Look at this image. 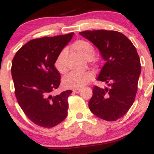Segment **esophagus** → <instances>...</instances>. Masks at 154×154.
Wrapping results in <instances>:
<instances>
[{
	"mask_svg": "<svg viewBox=\"0 0 154 154\" xmlns=\"http://www.w3.org/2000/svg\"><path fill=\"white\" fill-rule=\"evenodd\" d=\"M80 91H81L80 88H75V89L72 90V91H73L74 93H79V92H80Z\"/></svg>",
	"mask_w": 154,
	"mask_h": 154,
	"instance_id": "34e87169",
	"label": "esophagus"
}]
</instances>
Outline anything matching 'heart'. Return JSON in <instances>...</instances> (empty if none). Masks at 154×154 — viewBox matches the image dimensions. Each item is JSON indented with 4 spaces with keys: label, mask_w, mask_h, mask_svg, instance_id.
Instances as JSON below:
<instances>
[{
    "label": "heart",
    "mask_w": 154,
    "mask_h": 154,
    "mask_svg": "<svg viewBox=\"0 0 154 154\" xmlns=\"http://www.w3.org/2000/svg\"><path fill=\"white\" fill-rule=\"evenodd\" d=\"M72 48L79 55L86 59H91L94 55V48L91 43L85 40H79L72 44ZM66 49H63L56 57L55 61V67L59 72L65 73L67 70L66 57ZM93 77V74L90 72H71L67 75L63 79V86L66 88H81L89 82Z\"/></svg>",
    "instance_id": "b5f03b06"
}]
</instances>
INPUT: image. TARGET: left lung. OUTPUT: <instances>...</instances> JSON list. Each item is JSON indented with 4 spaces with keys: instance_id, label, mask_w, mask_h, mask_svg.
Returning <instances> with one entry per match:
<instances>
[{
    "instance_id": "obj_1",
    "label": "left lung",
    "mask_w": 154,
    "mask_h": 154,
    "mask_svg": "<svg viewBox=\"0 0 154 154\" xmlns=\"http://www.w3.org/2000/svg\"><path fill=\"white\" fill-rule=\"evenodd\" d=\"M79 34L98 48L106 61L97 79L109 86L93 88L90 110L100 119L116 121L128 112L135 100L141 72L137 50L119 32L101 29Z\"/></svg>"
}]
</instances>
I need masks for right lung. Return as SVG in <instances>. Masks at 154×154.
<instances>
[{
  "label": "right lung",
  "mask_w": 154,
  "mask_h": 154,
  "mask_svg": "<svg viewBox=\"0 0 154 154\" xmlns=\"http://www.w3.org/2000/svg\"><path fill=\"white\" fill-rule=\"evenodd\" d=\"M73 35L33 39L17 51L12 61L16 98L26 116L38 126L53 128L67 116V99L72 91L56 95L51 93L61 81L55 61Z\"/></svg>",
  "instance_id": "right-lung-1"
}]
</instances>
